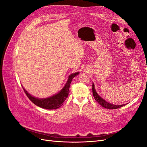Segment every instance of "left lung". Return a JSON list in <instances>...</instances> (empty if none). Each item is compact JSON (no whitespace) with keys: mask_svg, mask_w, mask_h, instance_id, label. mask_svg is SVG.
<instances>
[{"mask_svg":"<svg viewBox=\"0 0 147 147\" xmlns=\"http://www.w3.org/2000/svg\"><path fill=\"white\" fill-rule=\"evenodd\" d=\"M92 94H93V96H94L95 100L98 102V103L102 105L103 107L105 108V109H119L121 107H123L125 104H121V105H115V104H110L109 102H107L105 100H104L103 98L97 94V92L96 91V89L94 87V84L92 83Z\"/></svg>","mask_w":147,"mask_h":147,"instance_id":"obj_1","label":"left lung"}]
</instances>
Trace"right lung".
I'll list each match as a JSON object with an SVG mask.
<instances>
[{"label": "right lung", "mask_w": 147, "mask_h": 147, "mask_svg": "<svg viewBox=\"0 0 147 147\" xmlns=\"http://www.w3.org/2000/svg\"><path fill=\"white\" fill-rule=\"evenodd\" d=\"M79 73L80 72H78L70 74L69 76L67 81L66 83L65 84L64 86L61 89L60 91H59L58 92L53 96L46 97V98H37V97H34L30 94H29V93L25 90L23 86V88L26 93V94L28 97V98L32 101L35 105L45 109H56L59 108L60 107L63 105V102L65 100L67 97H68L69 93V87L71 82H72V79L75 76H77V75L79 74Z\"/></svg>", "instance_id": "obj_1"}]
</instances>
